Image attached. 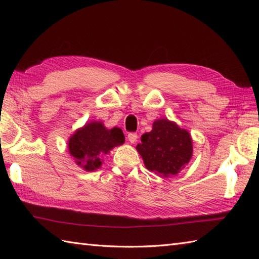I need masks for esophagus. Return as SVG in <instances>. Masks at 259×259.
<instances>
[{
	"label": "esophagus",
	"instance_id": "34e87169",
	"mask_svg": "<svg viewBox=\"0 0 259 259\" xmlns=\"http://www.w3.org/2000/svg\"><path fill=\"white\" fill-rule=\"evenodd\" d=\"M137 139H138V136H137L136 133L128 134V140L131 142V144H134V142H136Z\"/></svg>",
	"mask_w": 259,
	"mask_h": 259
}]
</instances>
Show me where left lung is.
Wrapping results in <instances>:
<instances>
[{
    "instance_id": "left-lung-1",
    "label": "left lung",
    "mask_w": 259,
    "mask_h": 259,
    "mask_svg": "<svg viewBox=\"0 0 259 259\" xmlns=\"http://www.w3.org/2000/svg\"><path fill=\"white\" fill-rule=\"evenodd\" d=\"M137 150L145 166L163 177L177 175L192 156V141L188 131L167 119L156 120L150 133L141 137Z\"/></svg>"
}]
</instances>
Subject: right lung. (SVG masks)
<instances>
[{
	"instance_id": "1",
	"label": "right lung",
	"mask_w": 259,
	"mask_h": 259,
	"mask_svg": "<svg viewBox=\"0 0 259 259\" xmlns=\"http://www.w3.org/2000/svg\"><path fill=\"white\" fill-rule=\"evenodd\" d=\"M124 142L122 130L106 129L101 122H90L79 129L69 140V151L75 162L88 171L101 166L100 157Z\"/></svg>"
}]
</instances>
